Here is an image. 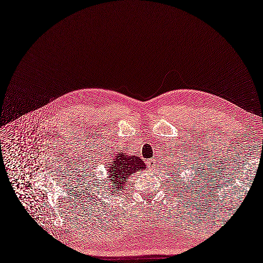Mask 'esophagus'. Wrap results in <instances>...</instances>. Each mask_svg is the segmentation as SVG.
Segmentation results:
<instances>
[{
	"instance_id": "34e87169",
	"label": "esophagus",
	"mask_w": 263,
	"mask_h": 263,
	"mask_svg": "<svg viewBox=\"0 0 263 263\" xmlns=\"http://www.w3.org/2000/svg\"><path fill=\"white\" fill-rule=\"evenodd\" d=\"M146 163H147L148 167H149V168H154V167L156 166V160H155V159H149Z\"/></svg>"
}]
</instances>
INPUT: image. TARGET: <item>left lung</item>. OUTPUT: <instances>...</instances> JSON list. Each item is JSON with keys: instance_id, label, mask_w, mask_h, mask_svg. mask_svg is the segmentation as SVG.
<instances>
[{"instance_id": "1", "label": "left lung", "mask_w": 263, "mask_h": 263, "mask_svg": "<svg viewBox=\"0 0 263 263\" xmlns=\"http://www.w3.org/2000/svg\"><path fill=\"white\" fill-rule=\"evenodd\" d=\"M175 174H176V176H179L177 172H175ZM180 178H181V177H180ZM178 180H179V184H181V180H180V179H178ZM167 181L170 182V184H171V185H174V184H175V177H174V176H172V177H170V178H167Z\"/></svg>"}]
</instances>
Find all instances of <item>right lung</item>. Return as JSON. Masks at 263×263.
<instances>
[{"instance_id":"right-lung-1","label":"right lung","mask_w":263,"mask_h":263,"mask_svg":"<svg viewBox=\"0 0 263 263\" xmlns=\"http://www.w3.org/2000/svg\"><path fill=\"white\" fill-rule=\"evenodd\" d=\"M111 160L112 162L106 168L108 173V184L102 185L103 187H105L106 185L112 186L108 188L111 195L115 192L124 190V188L127 187L128 179L130 178V176L133 173L140 172V171L146 168V164L144 163L143 159L136 157L135 155H129L124 151L116 154ZM111 190H115L116 191L111 192Z\"/></svg>"}]
</instances>
